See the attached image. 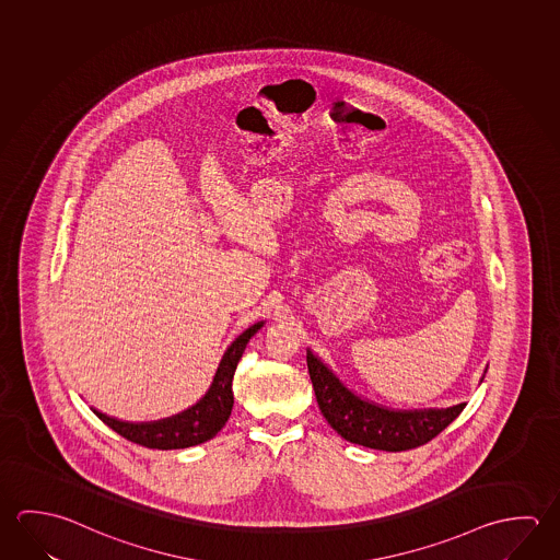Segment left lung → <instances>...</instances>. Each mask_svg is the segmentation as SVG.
Wrapping results in <instances>:
<instances>
[{"instance_id":"left-lung-1","label":"left lung","mask_w":560,"mask_h":560,"mask_svg":"<svg viewBox=\"0 0 560 560\" xmlns=\"http://www.w3.org/2000/svg\"><path fill=\"white\" fill-rule=\"evenodd\" d=\"M306 363L324 419L342 439L365 448L401 452L422 446L444 431L466 407V402H460L446 409H387L350 392L311 350H306Z\"/></svg>"}]
</instances>
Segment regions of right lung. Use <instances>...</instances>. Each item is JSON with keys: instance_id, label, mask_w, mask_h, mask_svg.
<instances>
[{"instance_id": "obj_1", "label": "right lung", "mask_w": 560, "mask_h": 560, "mask_svg": "<svg viewBox=\"0 0 560 560\" xmlns=\"http://www.w3.org/2000/svg\"><path fill=\"white\" fill-rule=\"evenodd\" d=\"M264 326V323L249 326L246 332L240 334L234 342L230 343L220 365L212 385L207 395L187 411L178 412L175 417L161 419L151 422H126L108 417L104 412H96L100 421L106 422L112 431L118 432L124 439L159 451H177L197 446L202 442L214 439L218 432L230 419V412L234 407V392H232V380L236 373L237 362L246 350L247 342L252 336Z\"/></svg>"}]
</instances>
